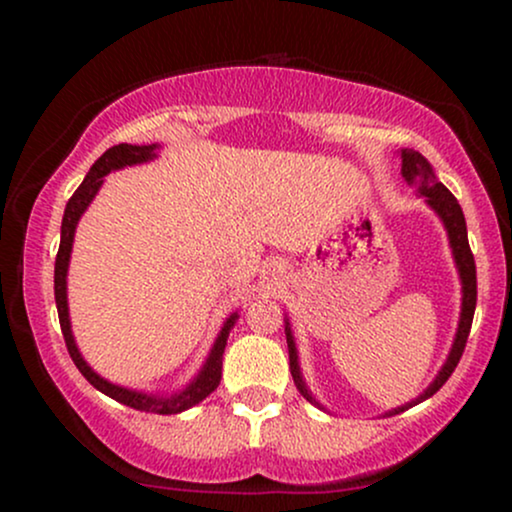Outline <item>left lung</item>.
<instances>
[{"instance_id":"obj_1","label":"left lung","mask_w":512,"mask_h":512,"mask_svg":"<svg viewBox=\"0 0 512 512\" xmlns=\"http://www.w3.org/2000/svg\"><path fill=\"white\" fill-rule=\"evenodd\" d=\"M399 158H402V178L407 180V185H411L416 192H419V197H424V202L428 204V207L436 211L440 223H443L445 233H448L452 260H455L457 274H460V284H462V305H460V322H457V332H455V339H452L450 354H448V358H445L443 366H440L438 375L433 378V383L428 385L416 399L404 402L402 407L387 411V416L402 414V411L416 407L419 402H424V399L436 395L440 387L445 385V380L450 378L452 370H455L457 363H460L464 344H467V337H469V330H472L474 308H477V267H474V255H472V250H469L467 223H464L462 207L457 204V199L452 197V192L448 190V187H445L443 182L436 178L433 166L419 154V151L402 149L399 151ZM284 332H286V344H289V366H291L293 383H296L298 392H301V395L308 399L310 404H315L317 409L327 411L313 397L310 387L305 385L301 363H298V349H296V339H293V332H291L289 317H284Z\"/></svg>"}]
</instances>
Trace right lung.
<instances>
[{
	"label": "right lung",
	"instance_id": "right-lung-1",
	"mask_svg": "<svg viewBox=\"0 0 512 512\" xmlns=\"http://www.w3.org/2000/svg\"><path fill=\"white\" fill-rule=\"evenodd\" d=\"M161 144H117L113 149H108L105 154L93 163L91 170L86 173L84 182L76 187L72 199L67 202L62 216V231H60V250H57L55 260V303H57V315H60V327L64 334V342H67L69 356L76 363V368L81 370V375L91 383L96 390H101L103 395L113 397L115 402L127 404V407L139 409V411H151V414H180V411L195 407V404L207 399L211 392L216 390L221 383V358L223 349H226L228 334H231L233 325L238 322V310L226 317L221 332L216 334L214 344H211L207 361L199 368V373L190 380L182 390L170 392V395H154V392H139L129 390V387L115 385L110 380H105L103 375H98L96 370L86 363V358L81 356L79 346L72 334V320H69V303H67V272H69V260H72V245H74V233L79 226L84 211L91 207V202L96 199L98 190L103 187L105 175L113 173V170H122L127 166H139V163H149L158 156Z\"/></svg>",
	"mask_w": 512,
	"mask_h": 512
}]
</instances>
